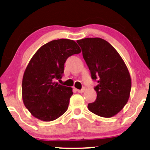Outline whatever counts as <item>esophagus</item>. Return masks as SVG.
I'll use <instances>...</instances> for the list:
<instances>
[{"instance_id":"esophagus-1","label":"esophagus","mask_w":150,"mask_h":150,"mask_svg":"<svg viewBox=\"0 0 150 150\" xmlns=\"http://www.w3.org/2000/svg\"><path fill=\"white\" fill-rule=\"evenodd\" d=\"M77 91L78 92V93H83L85 91V88H83L82 89H78L77 90Z\"/></svg>"}]
</instances>
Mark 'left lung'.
Here are the masks:
<instances>
[{
    "label": "left lung",
    "instance_id": "obj_1",
    "mask_svg": "<svg viewBox=\"0 0 150 150\" xmlns=\"http://www.w3.org/2000/svg\"><path fill=\"white\" fill-rule=\"evenodd\" d=\"M91 78L97 80L96 99L88 104L91 112L103 117L117 115L128 102L131 78L127 66L115 48L100 38L77 40Z\"/></svg>",
    "mask_w": 150,
    "mask_h": 150
}]
</instances>
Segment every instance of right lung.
Listing matches in <instances>:
<instances>
[{"label": "right lung", "instance_id": "1", "mask_svg": "<svg viewBox=\"0 0 150 150\" xmlns=\"http://www.w3.org/2000/svg\"><path fill=\"white\" fill-rule=\"evenodd\" d=\"M81 50L74 40H54L42 46L28 63L22 78V100L32 115L53 121L67 111L72 88L55 82L62 78L67 59Z\"/></svg>", "mask_w": 150, "mask_h": 150}]
</instances>
